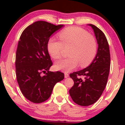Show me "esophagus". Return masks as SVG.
Returning <instances> with one entry per match:
<instances>
[{
	"instance_id": "1",
	"label": "esophagus",
	"mask_w": 125,
	"mask_h": 125,
	"mask_svg": "<svg viewBox=\"0 0 125 125\" xmlns=\"http://www.w3.org/2000/svg\"><path fill=\"white\" fill-rule=\"evenodd\" d=\"M69 77V74H68V73H65V78H67V77Z\"/></svg>"
}]
</instances>
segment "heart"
<instances>
[{"mask_svg":"<svg viewBox=\"0 0 125 125\" xmlns=\"http://www.w3.org/2000/svg\"><path fill=\"white\" fill-rule=\"evenodd\" d=\"M59 36L61 42L55 38L48 42L47 50L51 57L60 59L63 46L72 47L68 54L70 57L55 63L56 70L70 72L79 64L81 67H86L93 62L97 52V43L87 31L79 27H69L62 31Z\"/></svg>","mask_w":125,"mask_h":125,"instance_id":"obj_1","label":"heart"}]
</instances>
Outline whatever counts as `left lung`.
<instances>
[{"label": "left lung", "mask_w": 125, "mask_h": 125, "mask_svg": "<svg viewBox=\"0 0 125 125\" xmlns=\"http://www.w3.org/2000/svg\"><path fill=\"white\" fill-rule=\"evenodd\" d=\"M89 25L94 30L97 42L96 56L86 68L70 74L74 82V85L69 91L70 96L76 104L83 106L94 104L100 97L106 85L111 64L106 37L95 25Z\"/></svg>", "instance_id": "1"}]
</instances>
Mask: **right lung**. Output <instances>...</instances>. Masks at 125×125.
I'll return each instance as SVG.
<instances>
[{
	"instance_id": "right-lung-1",
	"label": "right lung",
	"mask_w": 125,
	"mask_h": 125,
	"mask_svg": "<svg viewBox=\"0 0 125 125\" xmlns=\"http://www.w3.org/2000/svg\"><path fill=\"white\" fill-rule=\"evenodd\" d=\"M63 25L37 21L22 32L16 55L17 81L25 98L35 103L49 99L55 84L64 79L60 71H50L52 62L47 43L54 32Z\"/></svg>"
}]
</instances>
